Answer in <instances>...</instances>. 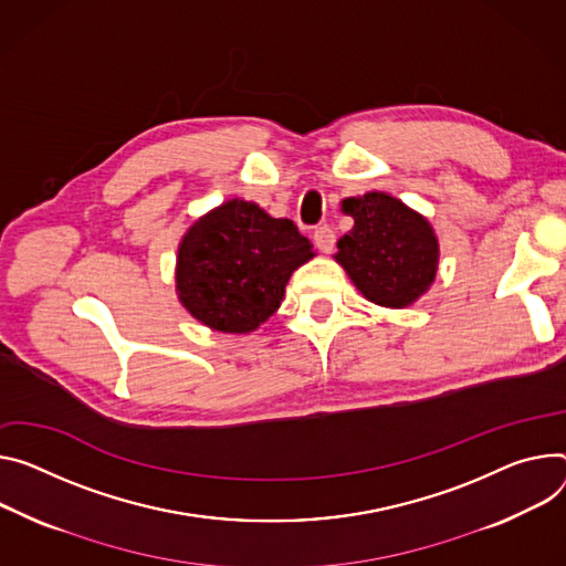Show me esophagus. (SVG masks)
<instances>
[{"mask_svg": "<svg viewBox=\"0 0 566 566\" xmlns=\"http://www.w3.org/2000/svg\"><path fill=\"white\" fill-rule=\"evenodd\" d=\"M314 243L323 250V252H332L334 243H336V234L329 226H321L314 230Z\"/></svg>", "mask_w": 566, "mask_h": 566, "instance_id": "34e87169", "label": "esophagus"}]
</instances>
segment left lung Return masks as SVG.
<instances>
[{"mask_svg": "<svg viewBox=\"0 0 566 566\" xmlns=\"http://www.w3.org/2000/svg\"><path fill=\"white\" fill-rule=\"evenodd\" d=\"M354 228L338 239L334 260L375 304H413L438 273L440 245L431 223L399 198L368 191L340 202Z\"/></svg>", "mask_w": 566, "mask_h": 566, "instance_id": "1", "label": "left lung"}]
</instances>
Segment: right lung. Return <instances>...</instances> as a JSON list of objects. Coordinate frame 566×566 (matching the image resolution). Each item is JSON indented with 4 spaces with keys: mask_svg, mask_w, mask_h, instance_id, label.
Instances as JSON below:
<instances>
[{
    "mask_svg": "<svg viewBox=\"0 0 566 566\" xmlns=\"http://www.w3.org/2000/svg\"><path fill=\"white\" fill-rule=\"evenodd\" d=\"M312 256L314 243L293 221L273 219L260 205L232 198L182 237L178 300L210 329L248 334L280 310L289 277Z\"/></svg>",
    "mask_w": 566,
    "mask_h": 566,
    "instance_id": "right-lung-1",
    "label": "right lung"
}]
</instances>
